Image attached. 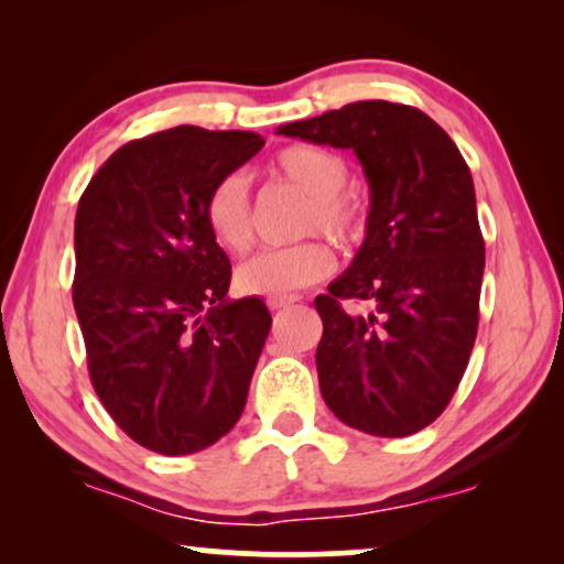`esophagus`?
<instances>
[{
	"instance_id": "esophagus-1",
	"label": "esophagus",
	"mask_w": 564,
	"mask_h": 564,
	"mask_svg": "<svg viewBox=\"0 0 564 564\" xmlns=\"http://www.w3.org/2000/svg\"><path fill=\"white\" fill-rule=\"evenodd\" d=\"M292 303H297L295 295H282V297H269L267 300L269 311H282V307H290Z\"/></svg>"
}]
</instances>
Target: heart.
<instances>
[{
    "label": "heart",
    "instance_id": "obj_1",
    "mask_svg": "<svg viewBox=\"0 0 564 564\" xmlns=\"http://www.w3.org/2000/svg\"><path fill=\"white\" fill-rule=\"evenodd\" d=\"M276 180L292 184L307 197L300 215V236L323 234L338 246H349L361 236V210L344 187L349 182V166L338 153L321 145H290L272 161ZM205 226L220 249L230 253L249 251L253 243V213L249 184L241 174H228L215 184L205 199ZM334 257L321 241H300L282 249L259 251L236 269V284L249 295L282 297L321 282Z\"/></svg>",
    "mask_w": 564,
    "mask_h": 564
}]
</instances>
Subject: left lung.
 Segmentation results:
<instances>
[{
  "mask_svg": "<svg viewBox=\"0 0 564 564\" xmlns=\"http://www.w3.org/2000/svg\"><path fill=\"white\" fill-rule=\"evenodd\" d=\"M276 133L357 153L369 182L367 236L315 297L323 400L372 436H411L457 390L480 321L485 241L469 166L426 112L367 99ZM346 299L367 302L351 314Z\"/></svg>",
  "mask_w": 564,
  "mask_h": 564,
  "instance_id": "1",
  "label": "left lung"
}]
</instances>
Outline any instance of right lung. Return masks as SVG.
Instances as JSON below:
<instances>
[{"mask_svg":"<svg viewBox=\"0 0 564 564\" xmlns=\"http://www.w3.org/2000/svg\"><path fill=\"white\" fill-rule=\"evenodd\" d=\"M261 145L249 130H161L115 151L79 199L74 307L91 384L166 457L236 426L272 326L259 297H226L230 261L205 226L210 189Z\"/></svg>","mask_w":564,"mask_h":564,"instance_id":"add662e5","label":"right lung"}]
</instances>
